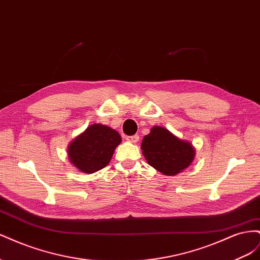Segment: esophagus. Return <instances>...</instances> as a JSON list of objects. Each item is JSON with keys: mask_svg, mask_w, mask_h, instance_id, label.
<instances>
[{"mask_svg": "<svg viewBox=\"0 0 260 260\" xmlns=\"http://www.w3.org/2000/svg\"><path fill=\"white\" fill-rule=\"evenodd\" d=\"M125 140L128 141V142H131V143H136L139 141V136L138 135H135V136H129V137H125Z\"/></svg>", "mask_w": 260, "mask_h": 260, "instance_id": "34e87169", "label": "esophagus"}]
</instances>
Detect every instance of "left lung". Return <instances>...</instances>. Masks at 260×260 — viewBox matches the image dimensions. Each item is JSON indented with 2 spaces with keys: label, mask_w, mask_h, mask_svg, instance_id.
<instances>
[{
  "label": "left lung",
  "mask_w": 260,
  "mask_h": 260,
  "mask_svg": "<svg viewBox=\"0 0 260 260\" xmlns=\"http://www.w3.org/2000/svg\"><path fill=\"white\" fill-rule=\"evenodd\" d=\"M141 148L147 162L166 176H176L190 166L194 158L191 143L157 125L144 137Z\"/></svg>",
  "instance_id": "8db88e82"
}]
</instances>
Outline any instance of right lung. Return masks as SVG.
Listing matches in <instances>:
<instances>
[{
    "instance_id": "right-lung-1",
    "label": "right lung",
    "mask_w": 260,
    "mask_h": 260,
    "mask_svg": "<svg viewBox=\"0 0 260 260\" xmlns=\"http://www.w3.org/2000/svg\"><path fill=\"white\" fill-rule=\"evenodd\" d=\"M120 142L121 138L117 131L94 123L70 143L68 157L80 171L93 174L106 167Z\"/></svg>"
}]
</instances>
